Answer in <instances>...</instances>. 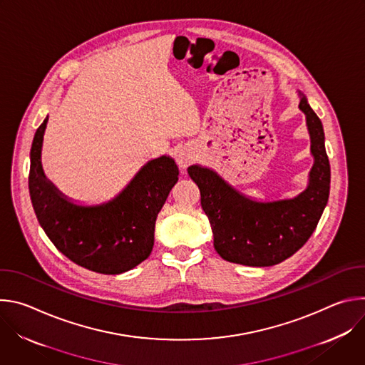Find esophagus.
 <instances>
[{
	"label": "esophagus",
	"instance_id": "34e87169",
	"mask_svg": "<svg viewBox=\"0 0 365 365\" xmlns=\"http://www.w3.org/2000/svg\"><path fill=\"white\" fill-rule=\"evenodd\" d=\"M193 162H195V154L190 148L182 147L176 151V163L179 165L180 169H186Z\"/></svg>",
	"mask_w": 365,
	"mask_h": 365
}]
</instances>
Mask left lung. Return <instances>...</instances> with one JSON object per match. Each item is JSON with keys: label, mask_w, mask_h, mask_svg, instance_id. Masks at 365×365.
<instances>
[{"label": "left lung", "mask_w": 365, "mask_h": 365, "mask_svg": "<svg viewBox=\"0 0 365 365\" xmlns=\"http://www.w3.org/2000/svg\"><path fill=\"white\" fill-rule=\"evenodd\" d=\"M306 115L314 166L303 192L292 199L258 202L228 185L217 172L199 165L187 173L200 190V205L211 222L214 247L227 262L269 267L284 262L314 234L329 197L331 168L319 117L299 92Z\"/></svg>", "instance_id": "8db88e82"}]
</instances>
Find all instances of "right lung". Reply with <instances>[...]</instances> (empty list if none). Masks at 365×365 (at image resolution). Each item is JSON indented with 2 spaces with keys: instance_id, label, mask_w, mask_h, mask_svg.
<instances>
[{
  "instance_id": "obj_1",
  "label": "right lung",
  "mask_w": 365,
  "mask_h": 365,
  "mask_svg": "<svg viewBox=\"0 0 365 365\" xmlns=\"http://www.w3.org/2000/svg\"><path fill=\"white\" fill-rule=\"evenodd\" d=\"M48 117L37 128L30 151L29 190L36 217L55 247L73 263L101 274H121L138 266L154 245L155 218L179 179L169 155L147 162L111 200L82 206L47 180L41 144Z\"/></svg>"
}]
</instances>
